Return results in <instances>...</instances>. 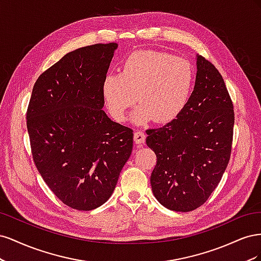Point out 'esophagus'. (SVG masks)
I'll use <instances>...</instances> for the list:
<instances>
[{
  "label": "esophagus",
  "instance_id": "1",
  "mask_svg": "<svg viewBox=\"0 0 261 261\" xmlns=\"http://www.w3.org/2000/svg\"><path fill=\"white\" fill-rule=\"evenodd\" d=\"M134 140L136 144H144L146 140V134L143 130H136L134 134Z\"/></svg>",
  "mask_w": 261,
  "mask_h": 261
}]
</instances>
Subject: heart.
I'll return each mask as SVG.
<instances>
[{
    "mask_svg": "<svg viewBox=\"0 0 261 261\" xmlns=\"http://www.w3.org/2000/svg\"><path fill=\"white\" fill-rule=\"evenodd\" d=\"M195 84V69L187 60L159 51H136L122 62L120 73H109L101 85L102 97L115 121L135 103L130 115L137 125L153 118L170 122L186 108Z\"/></svg>",
    "mask_w": 261,
    "mask_h": 261,
    "instance_id": "heart-1",
    "label": "heart"
}]
</instances>
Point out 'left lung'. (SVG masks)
Wrapping results in <instances>:
<instances>
[{"label":"left lung","instance_id":"obj_1","mask_svg":"<svg viewBox=\"0 0 261 261\" xmlns=\"http://www.w3.org/2000/svg\"><path fill=\"white\" fill-rule=\"evenodd\" d=\"M196 81L186 108L161 128L147 130L156 155L150 183L156 200L187 212L206 202L231 155L233 103L219 70L196 55Z\"/></svg>","mask_w":261,"mask_h":261}]
</instances>
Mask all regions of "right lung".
Listing matches in <instances>:
<instances>
[{
	"instance_id": "1",
	"label": "right lung",
	"mask_w": 261,
	"mask_h": 261,
	"mask_svg": "<svg viewBox=\"0 0 261 261\" xmlns=\"http://www.w3.org/2000/svg\"><path fill=\"white\" fill-rule=\"evenodd\" d=\"M117 43L65 54L37 80L27 110L34 161L66 206L89 211L114 192L133 150V129L102 110L101 85Z\"/></svg>"
}]
</instances>
